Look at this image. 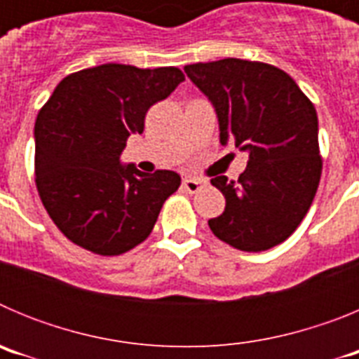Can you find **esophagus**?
<instances>
[{
	"mask_svg": "<svg viewBox=\"0 0 359 359\" xmlns=\"http://www.w3.org/2000/svg\"><path fill=\"white\" fill-rule=\"evenodd\" d=\"M201 180H194V177H185V180H183V189H185L189 194H196V192L201 189Z\"/></svg>",
	"mask_w": 359,
	"mask_h": 359,
	"instance_id": "obj_1",
	"label": "esophagus"
}]
</instances>
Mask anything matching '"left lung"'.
<instances>
[{
	"label": "left lung",
	"instance_id": "1",
	"mask_svg": "<svg viewBox=\"0 0 359 359\" xmlns=\"http://www.w3.org/2000/svg\"><path fill=\"white\" fill-rule=\"evenodd\" d=\"M219 120V140L248 152L239 180L212 177L226 207L208 221L214 236L243 252L284 243L302 223L322 176L318 116L277 66L221 59L185 66Z\"/></svg>",
	"mask_w": 359,
	"mask_h": 359
}]
</instances>
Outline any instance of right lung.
<instances>
[{
  "mask_svg": "<svg viewBox=\"0 0 359 359\" xmlns=\"http://www.w3.org/2000/svg\"><path fill=\"white\" fill-rule=\"evenodd\" d=\"M180 68L100 65L62 79L36 120V185L44 208L72 243L122 255L144 243L165 199L182 183L172 170L145 174L120 163L152 104L169 97Z\"/></svg>",
  "mask_w": 359,
  "mask_h": 359,
  "instance_id": "1",
  "label": "right lung"
}]
</instances>
